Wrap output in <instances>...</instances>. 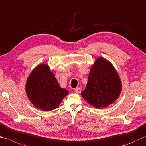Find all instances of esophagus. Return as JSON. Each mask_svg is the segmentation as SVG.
Returning <instances> with one entry per match:
<instances>
[{
  "label": "esophagus",
  "instance_id": "1",
  "mask_svg": "<svg viewBox=\"0 0 146 146\" xmlns=\"http://www.w3.org/2000/svg\"><path fill=\"white\" fill-rule=\"evenodd\" d=\"M74 91H75V92H76V93L79 94L81 92V89L79 88V87H77V88L74 89Z\"/></svg>",
  "mask_w": 146,
  "mask_h": 146
}]
</instances>
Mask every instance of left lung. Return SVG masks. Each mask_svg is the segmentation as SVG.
<instances>
[{"mask_svg":"<svg viewBox=\"0 0 146 146\" xmlns=\"http://www.w3.org/2000/svg\"><path fill=\"white\" fill-rule=\"evenodd\" d=\"M121 91V78L112 63L105 58L98 57L90 69L82 97L94 107L103 108L115 102Z\"/></svg>","mask_w":146,"mask_h":146,"instance_id":"obj_1","label":"left lung"}]
</instances>
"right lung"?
<instances>
[{"label":"right lung","instance_id":"obj_1","mask_svg":"<svg viewBox=\"0 0 146 146\" xmlns=\"http://www.w3.org/2000/svg\"><path fill=\"white\" fill-rule=\"evenodd\" d=\"M25 92L34 106L43 111L59 107L69 92L60 87L49 66L41 64L31 71L25 84Z\"/></svg>","mask_w":146,"mask_h":146}]
</instances>
